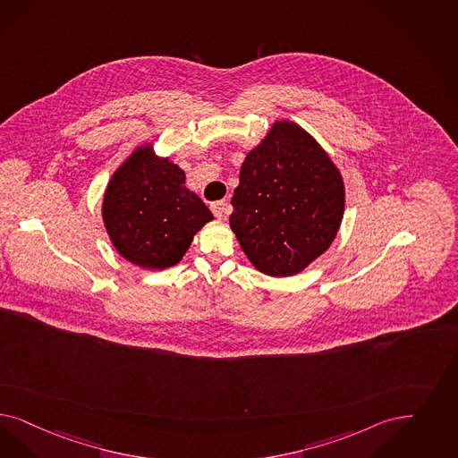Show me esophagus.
<instances>
[{
  "mask_svg": "<svg viewBox=\"0 0 458 458\" xmlns=\"http://www.w3.org/2000/svg\"><path fill=\"white\" fill-rule=\"evenodd\" d=\"M211 211L215 213L216 218L221 220V218H225V216H228L232 213V205L228 201H216V203L211 205Z\"/></svg>",
  "mask_w": 458,
  "mask_h": 458,
  "instance_id": "esophagus-1",
  "label": "esophagus"
}]
</instances>
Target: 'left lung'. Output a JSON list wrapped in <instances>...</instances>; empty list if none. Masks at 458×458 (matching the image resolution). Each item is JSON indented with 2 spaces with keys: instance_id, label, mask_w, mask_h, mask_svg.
<instances>
[{
  "instance_id": "obj_1",
  "label": "left lung",
  "mask_w": 458,
  "mask_h": 458,
  "mask_svg": "<svg viewBox=\"0 0 458 458\" xmlns=\"http://www.w3.org/2000/svg\"><path fill=\"white\" fill-rule=\"evenodd\" d=\"M230 226L253 267L300 274L338 233L345 209L342 174L300 125L281 120L242 164Z\"/></svg>"
}]
</instances>
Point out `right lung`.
<instances>
[{
  "label": "right lung",
  "instance_id": "right-lung-1",
  "mask_svg": "<svg viewBox=\"0 0 458 458\" xmlns=\"http://www.w3.org/2000/svg\"><path fill=\"white\" fill-rule=\"evenodd\" d=\"M184 184V171L157 157L152 143L137 147L111 175L101 213L113 247L128 262L173 267L213 220L208 206Z\"/></svg>",
  "mask_w": 458,
  "mask_h": 458
}]
</instances>
